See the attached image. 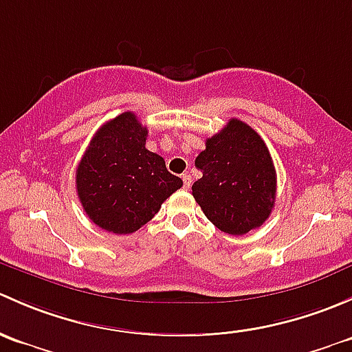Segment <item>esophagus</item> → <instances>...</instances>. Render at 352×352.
<instances>
[{
	"label": "esophagus",
	"instance_id": "1",
	"mask_svg": "<svg viewBox=\"0 0 352 352\" xmlns=\"http://www.w3.org/2000/svg\"><path fill=\"white\" fill-rule=\"evenodd\" d=\"M181 177H183L184 188H190L191 186V175H190V173H184V175Z\"/></svg>",
	"mask_w": 352,
	"mask_h": 352
}]
</instances>
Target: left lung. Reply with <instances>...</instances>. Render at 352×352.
<instances>
[{
	"instance_id": "8db88e82",
	"label": "left lung",
	"mask_w": 352,
	"mask_h": 352,
	"mask_svg": "<svg viewBox=\"0 0 352 352\" xmlns=\"http://www.w3.org/2000/svg\"><path fill=\"white\" fill-rule=\"evenodd\" d=\"M205 146L195 161L203 176L191 190L206 219L230 235L263 226L276 200V169L259 133L230 118Z\"/></svg>"
}]
</instances>
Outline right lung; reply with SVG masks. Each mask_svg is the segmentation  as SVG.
Wrapping results in <instances>:
<instances>
[{"mask_svg":"<svg viewBox=\"0 0 352 352\" xmlns=\"http://www.w3.org/2000/svg\"><path fill=\"white\" fill-rule=\"evenodd\" d=\"M147 126L125 111L101 125L76 171V190L86 215L113 234L146 226L183 186L164 159L146 149Z\"/></svg>","mask_w":352,"mask_h":352,"instance_id":"add662e5","label":"right lung"}]
</instances>
